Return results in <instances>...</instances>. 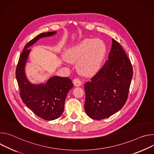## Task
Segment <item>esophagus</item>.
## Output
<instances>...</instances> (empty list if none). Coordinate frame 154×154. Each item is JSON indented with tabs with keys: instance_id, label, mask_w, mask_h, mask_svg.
Masks as SVG:
<instances>
[{
	"instance_id": "obj_1",
	"label": "esophagus",
	"mask_w": 154,
	"mask_h": 154,
	"mask_svg": "<svg viewBox=\"0 0 154 154\" xmlns=\"http://www.w3.org/2000/svg\"><path fill=\"white\" fill-rule=\"evenodd\" d=\"M81 83V81L79 78H75L73 79V84L75 86H80Z\"/></svg>"
}]
</instances>
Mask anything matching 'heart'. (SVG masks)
Wrapping results in <instances>:
<instances>
[{
  "label": "heart",
  "instance_id": "heart-1",
  "mask_svg": "<svg viewBox=\"0 0 154 154\" xmlns=\"http://www.w3.org/2000/svg\"><path fill=\"white\" fill-rule=\"evenodd\" d=\"M105 46L100 39H86L68 49L66 58L76 62L79 71L84 75H92L97 70L103 57Z\"/></svg>",
  "mask_w": 154,
  "mask_h": 154
}]
</instances>
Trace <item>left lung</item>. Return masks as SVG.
<instances>
[{
    "mask_svg": "<svg viewBox=\"0 0 154 154\" xmlns=\"http://www.w3.org/2000/svg\"><path fill=\"white\" fill-rule=\"evenodd\" d=\"M132 76L130 60L121 45L112 38L108 60L84 84V109L88 116L101 120L120 110L128 98Z\"/></svg>",
    "mask_w": 154,
    "mask_h": 154,
    "instance_id": "8db88e82",
    "label": "left lung"
}]
</instances>
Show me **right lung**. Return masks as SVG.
I'll return each instance as SVG.
<instances>
[{"label": "right lung", "instance_id": "right-lung-1", "mask_svg": "<svg viewBox=\"0 0 154 154\" xmlns=\"http://www.w3.org/2000/svg\"><path fill=\"white\" fill-rule=\"evenodd\" d=\"M56 33H42L29 42L20 56L16 69V78L23 101L37 116L46 121L54 120L63 113L66 94L73 84L69 78L57 76L51 77L46 84H32L26 77L24 67L30 51L28 48L40 38Z\"/></svg>", "mask_w": 154, "mask_h": 154}]
</instances>
